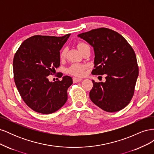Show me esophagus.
<instances>
[{"label":"esophagus","mask_w":154,"mask_h":154,"mask_svg":"<svg viewBox=\"0 0 154 154\" xmlns=\"http://www.w3.org/2000/svg\"><path fill=\"white\" fill-rule=\"evenodd\" d=\"M82 80V79L79 78H76V77H74L73 78V82L74 83H77V82H80Z\"/></svg>","instance_id":"obj_1"}]
</instances>
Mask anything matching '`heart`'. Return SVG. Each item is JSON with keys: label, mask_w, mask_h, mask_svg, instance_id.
I'll use <instances>...</instances> for the list:
<instances>
[{"label": "heart", "mask_w": 154, "mask_h": 154, "mask_svg": "<svg viewBox=\"0 0 154 154\" xmlns=\"http://www.w3.org/2000/svg\"><path fill=\"white\" fill-rule=\"evenodd\" d=\"M88 45L87 44L80 42L78 44V48L81 51L83 48H84L85 46ZM66 55V49H63L60 53V57L64 58ZM85 66H83V65L81 64H73L71 67L69 69V72L73 74V75L81 76H83L85 73Z\"/></svg>", "instance_id": "obj_1"}]
</instances>
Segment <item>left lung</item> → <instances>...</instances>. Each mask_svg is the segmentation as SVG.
<instances>
[{"mask_svg": "<svg viewBox=\"0 0 154 154\" xmlns=\"http://www.w3.org/2000/svg\"><path fill=\"white\" fill-rule=\"evenodd\" d=\"M94 49L92 74H105V82L92 80L91 100L108 112L124 109L131 100L139 74L136 54L124 37L113 30L92 29L78 35Z\"/></svg>", "mask_w": 154, "mask_h": 154, "instance_id": "1", "label": "left lung"}]
</instances>
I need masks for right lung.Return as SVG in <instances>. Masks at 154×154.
Returning a JSON list of instances; mask_svg holds the SVG:
<instances>
[{
    "mask_svg": "<svg viewBox=\"0 0 154 154\" xmlns=\"http://www.w3.org/2000/svg\"><path fill=\"white\" fill-rule=\"evenodd\" d=\"M70 35L31 36L23 42L15 54L13 68L16 87L26 105L36 112L53 113L67 100L72 78L64 76L62 81L53 82L48 76L60 66V51Z\"/></svg>",
    "mask_w": 154,
    "mask_h": 154,
    "instance_id": "obj_1",
    "label": "right lung"
}]
</instances>
